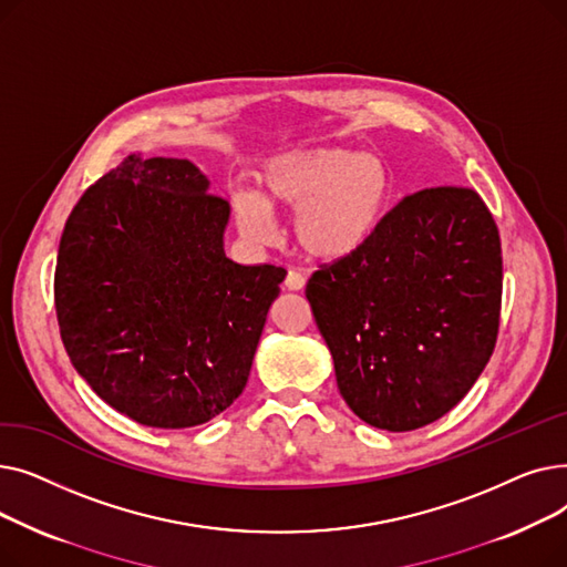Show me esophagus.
I'll list each match as a JSON object with an SVG mask.
<instances>
[{
    "label": "esophagus",
    "mask_w": 567,
    "mask_h": 567,
    "mask_svg": "<svg viewBox=\"0 0 567 567\" xmlns=\"http://www.w3.org/2000/svg\"><path fill=\"white\" fill-rule=\"evenodd\" d=\"M285 287H287L289 291H301V289L306 287V278H303V274H299V271H289V274H287V278H285Z\"/></svg>",
    "instance_id": "obj_1"
}]
</instances>
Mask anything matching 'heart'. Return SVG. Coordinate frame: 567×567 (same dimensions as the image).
Returning <instances> with one entry per match:
<instances>
[{
	"label": "heart",
	"mask_w": 567,
	"mask_h": 567,
	"mask_svg": "<svg viewBox=\"0 0 567 567\" xmlns=\"http://www.w3.org/2000/svg\"><path fill=\"white\" fill-rule=\"evenodd\" d=\"M261 193L231 197L238 229L266 244L276 234L274 208L296 212L293 238L319 261H342L361 252L383 225L393 197L389 167L372 154L342 146L296 148L268 161Z\"/></svg>",
	"instance_id": "1"
}]
</instances>
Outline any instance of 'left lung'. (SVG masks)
I'll use <instances>...</instances> for the list:
<instances>
[{
	"label": "left lung",
	"instance_id": "8db88e82",
	"mask_svg": "<svg viewBox=\"0 0 567 567\" xmlns=\"http://www.w3.org/2000/svg\"><path fill=\"white\" fill-rule=\"evenodd\" d=\"M503 289L501 238L471 188L406 195L372 241L308 280L338 389L372 427L419 430L449 413L485 370Z\"/></svg>",
	"mask_w": 567,
	"mask_h": 567
}]
</instances>
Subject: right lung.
<instances>
[{"label":"right lung","instance_id":"right-lung-1","mask_svg":"<svg viewBox=\"0 0 567 567\" xmlns=\"http://www.w3.org/2000/svg\"><path fill=\"white\" fill-rule=\"evenodd\" d=\"M229 204L190 161L128 156L86 188L59 241L54 308L92 391L184 430L244 393L282 266L225 255Z\"/></svg>","mask_w":567,"mask_h":567}]
</instances>
